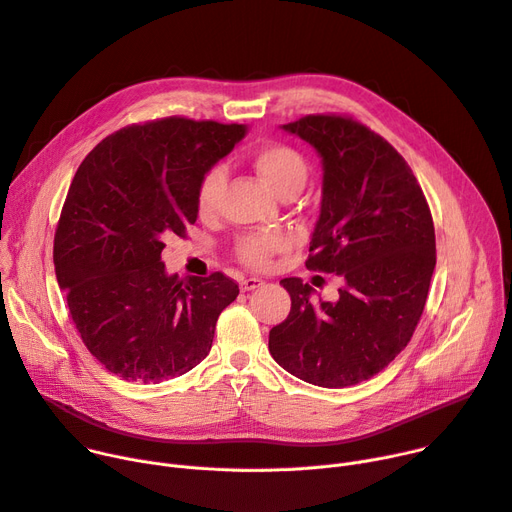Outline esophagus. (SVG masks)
Instances as JSON below:
<instances>
[{"mask_svg": "<svg viewBox=\"0 0 512 512\" xmlns=\"http://www.w3.org/2000/svg\"><path fill=\"white\" fill-rule=\"evenodd\" d=\"M264 283L260 281V279H256V277H248V279H244L242 283H240V289L246 293V291H254V289H258V287H262Z\"/></svg>", "mask_w": 512, "mask_h": 512, "instance_id": "esophagus-1", "label": "esophagus"}]
</instances>
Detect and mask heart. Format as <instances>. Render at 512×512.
<instances>
[{"label":"heart","instance_id":"obj_1","mask_svg":"<svg viewBox=\"0 0 512 512\" xmlns=\"http://www.w3.org/2000/svg\"><path fill=\"white\" fill-rule=\"evenodd\" d=\"M254 170L264 180V184L279 194L281 199L289 194H299L307 182L309 166L305 157L289 145L272 143L260 147L252 157ZM225 188V170L221 166L211 168L199 188V211L203 215H211L221 199V192ZM291 246L287 233L281 231H266V233H248L238 242V256L254 266L264 268L268 266L270 258L279 252H285Z\"/></svg>","mask_w":512,"mask_h":512}]
</instances>
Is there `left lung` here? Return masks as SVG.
Returning <instances> with one entry per match:
<instances>
[{"instance_id": "obj_1", "label": "left lung", "mask_w": 512, "mask_h": 512, "mask_svg": "<svg viewBox=\"0 0 512 512\" xmlns=\"http://www.w3.org/2000/svg\"><path fill=\"white\" fill-rule=\"evenodd\" d=\"M318 151L322 203L305 266L338 274V301L313 303L297 277L291 313L268 350L291 375L348 387L383 371L410 342L437 264L435 225L404 157L365 125L311 114L283 125Z\"/></svg>"}]
</instances>
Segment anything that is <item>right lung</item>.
<instances>
[{
  "mask_svg": "<svg viewBox=\"0 0 512 512\" xmlns=\"http://www.w3.org/2000/svg\"><path fill=\"white\" fill-rule=\"evenodd\" d=\"M246 125L170 119L98 143L77 168L55 233V274L92 355L125 381L162 383L199 365L240 293L221 272L168 274L164 240L199 217L205 174Z\"/></svg>",
  "mask_w": 512,
  "mask_h": 512,
  "instance_id": "obj_1",
  "label": "right lung"
}]
</instances>
